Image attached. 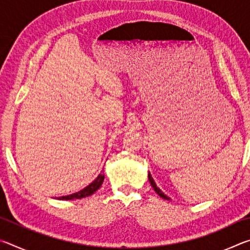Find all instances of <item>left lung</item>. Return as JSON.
Returning <instances> with one entry per match:
<instances>
[{"mask_svg":"<svg viewBox=\"0 0 250 250\" xmlns=\"http://www.w3.org/2000/svg\"><path fill=\"white\" fill-rule=\"evenodd\" d=\"M147 176H149V181H150V183H151V186L152 188H153V189L154 191L159 194V195L162 197V198H164V200H170V197H167L166 194H164L162 191H161V189L158 188V186H156V184H155V182H154V180H153V177L151 176V174H150V172H149V174H147Z\"/></svg>","mask_w":250,"mask_h":250,"instance_id":"1","label":"left lung"}]
</instances>
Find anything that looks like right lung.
Segmentation results:
<instances>
[{"label":"right lung","instance_id":"1","mask_svg":"<svg viewBox=\"0 0 250 250\" xmlns=\"http://www.w3.org/2000/svg\"><path fill=\"white\" fill-rule=\"evenodd\" d=\"M104 180V171H103L98 176H97V179L94 182H92V183H90L89 185L86 186V188L82 189V191H79L77 193H74V194H70V195L58 197V200L69 201V200H74V198H83V197H86V196H90L97 191V189H99L101 184H103Z\"/></svg>","mask_w":250,"mask_h":250}]
</instances>
